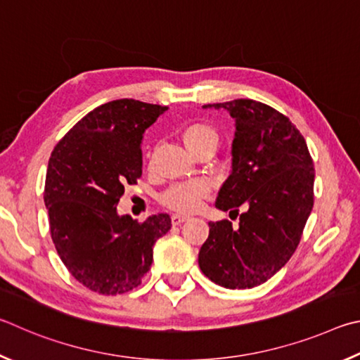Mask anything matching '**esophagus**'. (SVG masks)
<instances>
[{
  "mask_svg": "<svg viewBox=\"0 0 360 360\" xmlns=\"http://www.w3.org/2000/svg\"><path fill=\"white\" fill-rule=\"evenodd\" d=\"M172 224L174 226H179V224H181V223H185L186 219H188V217L186 215H179V213H175V215H172Z\"/></svg>",
  "mask_w": 360,
  "mask_h": 360,
  "instance_id": "esophagus-1",
  "label": "esophagus"
}]
</instances>
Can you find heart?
Here are the masks:
<instances>
[{"mask_svg":"<svg viewBox=\"0 0 360 360\" xmlns=\"http://www.w3.org/2000/svg\"><path fill=\"white\" fill-rule=\"evenodd\" d=\"M185 147L193 153L204 145H218V132L209 124L204 123H194L184 131L181 134ZM209 194V186L202 181H188V184H179L170 186L169 190L164 193L162 202L167 205L169 209L176 212H194L200 205V200L207 198Z\"/></svg>","mask_w":360,"mask_h":360,"instance_id":"heart-1","label":"heart"}]
</instances>
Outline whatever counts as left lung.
I'll return each mask as SVG.
<instances>
[{
	"label": "left lung",
	"instance_id": "1",
	"mask_svg": "<svg viewBox=\"0 0 360 360\" xmlns=\"http://www.w3.org/2000/svg\"><path fill=\"white\" fill-rule=\"evenodd\" d=\"M236 120L232 170L215 207L236 212L209 223L199 267L207 278L228 289L259 286L291 259L313 209L314 167L307 142L289 118L253 99L207 104Z\"/></svg>",
	"mask_w": 360,
	"mask_h": 360
}]
</instances>
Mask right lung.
Masks as SVG:
<instances>
[{"label":"right lung","instance_id":"add662e5","mask_svg":"<svg viewBox=\"0 0 360 360\" xmlns=\"http://www.w3.org/2000/svg\"><path fill=\"white\" fill-rule=\"evenodd\" d=\"M166 105L136 99L103 104L56 143L49 160L44 202L63 264L94 292L115 295L142 283L153 245L167 234V213L137 223L118 215L126 185L142 175L143 132Z\"/></svg>","mask_w":360,"mask_h":360}]
</instances>
